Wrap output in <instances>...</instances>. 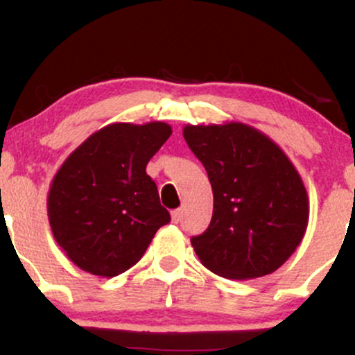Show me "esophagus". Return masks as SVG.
Returning a JSON list of instances; mask_svg holds the SVG:
<instances>
[{
	"mask_svg": "<svg viewBox=\"0 0 355 355\" xmlns=\"http://www.w3.org/2000/svg\"><path fill=\"white\" fill-rule=\"evenodd\" d=\"M182 215H183V209H175L172 211V220L175 223H178L182 220Z\"/></svg>",
	"mask_w": 355,
	"mask_h": 355,
	"instance_id": "esophagus-1",
	"label": "esophagus"
}]
</instances>
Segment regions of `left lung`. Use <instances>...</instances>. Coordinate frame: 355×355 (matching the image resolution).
Wrapping results in <instances>:
<instances>
[{
  "instance_id": "left-lung-1",
  "label": "left lung",
  "mask_w": 355,
  "mask_h": 355,
  "mask_svg": "<svg viewBox=\"0 0 355 355\" xmlns=\"http://www.w3.org/2000/svg\"><path fill=\"white\" fill-rule=\"evenodd\" d=\"M183 138L209 173L214 214L191 245L209 270L232 280L272 274L302 242L304 182L267 135L243 123L187 125Z\"/></svg>"
}]
</instances>
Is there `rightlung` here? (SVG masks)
Listing matches in <instances>:
<instances>
[{
	"mask_svg": "<svg viewBox=\"0 0 355 355\" xmlns=\"http://www.w3.org/2000/svg\"><path fill=\"white\" fill-rule=\"evenodd\" d=\"M172 135L164 121L112 123L64 160L48 193V220L58 245L81 270L115 277L133 267L168 210L146 164Z\"/></svg>",
	"mask_w": 355,
	"mask_h": 355,
	"instance_id": "obj_1",
	"label": "right lung"
}]
</instances>
